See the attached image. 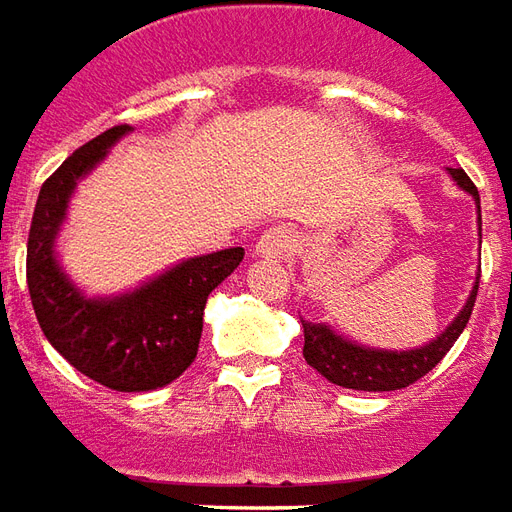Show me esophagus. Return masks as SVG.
Returning <instances> with one entry per match:
<instances>
[{"label": "esophagus", "mask_w": 512, "mask_h": 512, "mask_svg": "<svg viewBox=\"0 0 512 512\" xmlns=\"http://www.w3.org/2000/svg\"><path fill=\"white\" fill-rule=\"evenodd\" d=\"M297 245L295 231L289 226H273L264 231L256 242V253L264 259H286Z\"/></svg>", "instance_id": "1"}]
</instances>
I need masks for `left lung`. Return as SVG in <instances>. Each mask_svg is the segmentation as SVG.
Wrapping results in <instances>:
<instances>
[{
    "label": "left lung",
    "mask_w": 512,
    "mask_h": 512,
    "mask_svg": "<svg viewBox=\"0 0 512 512\" xmlns=\"http://www.w3.org/2000/svg\"><path fill=\"white\" fill-rule=\"evenodd\" d=\"M449 176L458 181L460 190H466L474 198V204L480 209V192L474 187V181L460 168H447ZM480 220V239H482V217ZM477 286L480 278L474 281L466 306L460 308V314L449 322V328L441 336H436L430 344L416 347V350H375L364 347L350 339H342L339 333H333L322 322L303 320V358L308 366H314L322 378H328L336 386L355 391H397L411 386L419 378H424L433 366L449 353V347L458 342V336L466 328L471 317V308L477 300Z\"/></svg>",
    "instance_id": "left-lung-1"
}]
</instances>
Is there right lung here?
Listing matches in <instances>:
<instances>
[{
    "mask_svg": "<svg viewBox=\"0 0 512 512\" xmlns=\"http://www.w3.org/2000/svg\"><path fill=\"white\" fill-rule=\"evenodd\" d=\"M129 132L126 123L101 132L43 181L27 239V286L43 336L68 364L107 389L151 391L195 361L206 297L237 270L245 250L195 256L118 297H85L71 284L54 256L68 198Z\"/></svg>",
    "mask_w": 512,
    "mask_h": 512,
    "instance_id": "add662e5",
    "label": "right lung"
}]
</instances>
